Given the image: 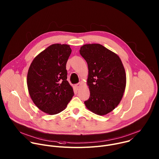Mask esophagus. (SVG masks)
Listing matches in <instances>:
<instances>
[{
  "mask_svg": "<svg viewBox=\"0 0 159 159\" xmlns=\"http://www.w3.org/2000/svg\"><path fill=\"white\" fill-rule=\"evenodd\" d=\"M81 85H82V83H81V82H79V83L75 84V88H76L77 89H78Z\"/></svg>",
  "mask_w": 159,
  "mask_h": 159,
  "instance_id": "esophagus-1",
  "label": "esophagus"
}]
</instances>
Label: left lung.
Segmentation results:
<instances>
[{
  "label": "left lung",
  "mask_w": 159,
  "mask_h": 159,
  "mask_svg": "<svg viewBox=\"0 0 159 159\" xmlns=\"http://www.w3.org/2000/svg\"><path fill=\"white\" fill-rule=\"evenodd\" d=\"M80 53L88 65L87 84L89 99L86 107L95 114L103 116L117 107L125 93L126 76L119 56L100 44H85Z\"/></svg>",
  "instance_id": "1"
}]
</instances>
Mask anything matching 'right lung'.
Wrapping results in <instances>:
<instances>
[{"label": "right lung", "instance_id": "obj_1", "mask_svg": "<svg viewBox=\"0 0 159 159\" xmlns=\"http://www.w3.org/2000/svg\"><path fill=\"white\" fill-rule=\"evenodd\" d=\"M71 52L69 44H53L39 53L30 66L27 75L30 96L36 107L48 115L65 109L74 96L66 70Z\"/></svg>", "mask_w": 159, "mask_h": 159}]
</instances>
